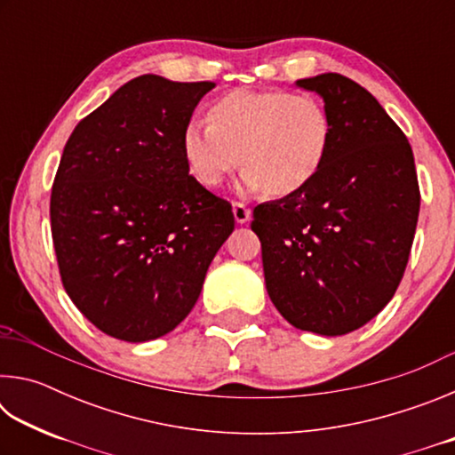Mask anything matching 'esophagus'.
Returning a JSON list of instances; mask_svg holds the SVG:
<instances>
[{
    "mask_svg": "<svg viewBox=\"0 0 455 455\" xmlns=\"http://www.w3.org/2000/svg\"><path fill=\"white\" fill-rule=\"evenodd\" d=\"M233 214L238 225H244V222H249L251 219V209L243 203H233Z\"/></svg>",
    "mask_w": 455,
    "mask_h": 455,
    "instance_id": "esophagus-1",
    "label": "esophagus"
}]
</instances>
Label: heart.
I'll return each mask as SVG.
<instances>
[{
    "label": "heart",
    "mask_w": 455,
    "mask_h": 455,
    "mask_svg": "<svg viewBox=\"0 0 455 455\" xmlns=\"http://www.w3.org/2000/svg\"><path fill=\"white\" fill-rule=\"evenodd\" d=\"M206 118L187 122L180 138L184 163L206 188L243 160V188L295 195L317 179L333 138L327 108L301 92L238 88L214 100Z\"/></svg>",
    "instance_id": "heart-1"
}]
</instances>
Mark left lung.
<instances>
[{
  "instance_id": "left-lung-1",
  "label": "left lung",
  "mask_w": 455,
  "mask_h": 455,
  "mask_svg": "<svg viewBox=\"0 0 455 455\" xmlns=\"http://www.w3.org/2000/svg\"><path fill=\"white\" fill-rule=\"evenodd\" d=\"M317 92L333 126L309 187L252 211L267 292L292 327L335 337L391 301L419 214L411 146L381 104L341 74L297 80Z\"/></svg>"
}]
</instances>
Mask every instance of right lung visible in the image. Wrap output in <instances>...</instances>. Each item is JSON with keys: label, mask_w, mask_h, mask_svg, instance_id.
Wrapping results in <instances>:
<instances>
[{"label": "right lung", "mask_w": 455, "mask_h": 455, "mask_svg": "<svg viewBox=\"0 0 455 455\" xmlns=\"http://www.w3.org/2000/svg\"><path fill=\"white\" fill-rule=\"evenodd\" d=\"M212 82L144 74L88 114L61 154L50 219L60 276L92 325L128 343L192 311L233 209L182 156V130Z\"/></svg>", "instance_id": "add662e5"}]
</instances>
